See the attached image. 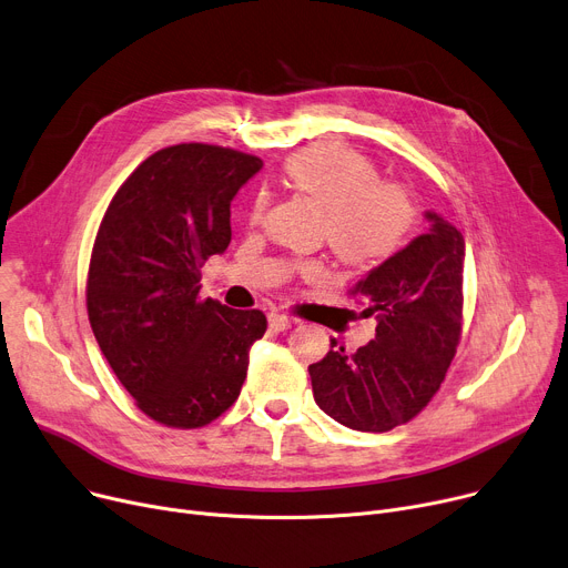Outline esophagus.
I'll use <instances>...</instances> for the list:
<instances>
[{"instance_id": "34e87169", "label": "esophagus", "mask_w": 568, "mask_h": 568, "mask_svg": "<svg viewBox=\"0 0 568 568\" xmlns=\"http://www.w3.org/2000/svg\"><path fill=\"white\" fill-rule=\"evenodd\" d=\"M267 320H270V328H274V331H287L296 324V320H292L287 315H281V313H270Z\"/></svg>"}]
</instances>
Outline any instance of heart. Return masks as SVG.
Segmentation results:
<instances>
[{
  "label": "heart",
  "instance_id": "b5f03b06",
  "mask_svg": "<svg viewBox=\"0 0 568 568\" xmlns=\"http://www.w3.org/2000/svg\"><path fill=\"white\" fill-rule=\"evenodd\" d=\"M285 180L324 212V237L331 251L352 267H376L406 242L415 205L408 189L384 182L372 160L345 145H311L290 155ZM270 196L257 194L251 219L267 212ZM304 274L320 278V262L304 264Z\"/></svg>",
  "mask_w": 568,
  "mask_h": 568
}]
</instances>
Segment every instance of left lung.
Returning <instances> with one entry per match:
<instances>
[{"label": "left lung", "instance_id": "8db88e82", "mask_svg": "<svg viewBox=\"0 0 568 568\" xmlns=\"http://www.w3.org/2000/svg\"><path fill=\"white\" fill-rule=\"evenodd\" d=\"M432 229L372 270L349 294L374 315L376 337L308 367L317 406L356 432L382 434L418 415L457 354L464 311V235L436 212Z\"/></svg>", "mask_w": 568, "mask_h": 568}]
</instances>
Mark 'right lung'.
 Returning a JSON list of instances; mask_svg holds the SVG:
<instances>
[{
    "label": "right lung",
    "mask_w": 568,
    "mask_h": 568,
    "mask_svg": "<svg viewBox=\"0 0 568 568\" xmlns=\"http://www.w3.org/2000/svg\"><path fill=\"white\" fill-rule=\"evenodd\" d=\"M262 169L233 148L178 143L141 162L95 235L87 311L98 345L136 406L196 429L240 397L260 311L201 298V267L231 244V201Z\"/></svg>",
    "instance_id": "right-lung-1"
}]
</instances>
